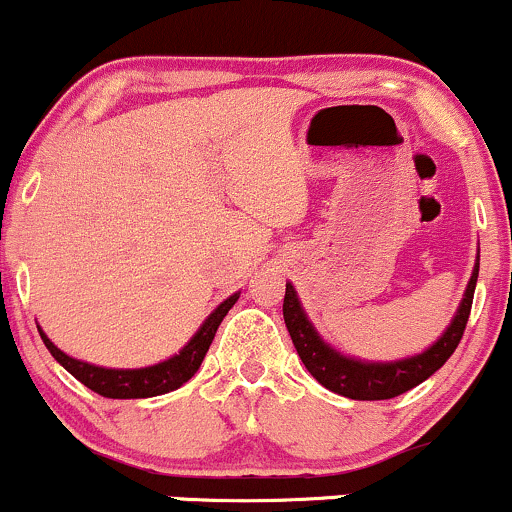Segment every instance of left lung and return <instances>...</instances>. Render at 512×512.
Segmentation results:
<instances>
[{"mask_svg":"<svg viewBox=\"0 0 512 512\" xmlns=\"http://www.w3.org/2000/svg\"><path fill=\"white\" fill-rule=\"evenodd\" d=\"M477 276L479 264L474 267L472 279H469L460 310H457L455 320L450 322V327L445 330L443 337H440L431 349L424 351V354L404 358V361L361 363L354 361V358L337 354V351L330 349V346L317 337V332L308 322V317H305L291 284H286L284 296L286 330L291 334L293 346H296L303 366L308 368V373L313 375L317 383L325 385L327 390L349 399H363V402H370V399H392L397 395H404L411 387L421 385L426 378H431V375L452 356V351L457 349V344H460L464 334V327H467L469 313H472Z\"/></svg>","mask_w":512,"mask_h":512,"instance_id":"1","label":"left lung"}]
</instances>
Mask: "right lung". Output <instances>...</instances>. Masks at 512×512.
Instances as JSON below:
<instances>
[{
    "instance_id": "right-lung-1",
    "label": "right lung",
    "mask_w": 512,
    "mask_h": 512,
    "mask_svg": "<svg viewBox=\"0 0 512 512\" xmlns=\"http://www.w3.org/2000/svg\"><path fill=\"white\" fill-rule=\"evenodd\" d=\"M238 301V293H233L231 298H226L219 308L207 317L199 332L190 339V344L180 351L178 356L168 358V361L158 363L151 368H139V370H110V368H98L91 363L76 361V358L67 356L64 351L57 349L55 344L45 337V332L40 330L45 346L57 363H62L64 370L74 375L79 383H84L88 390L98 392V395L110 397V399H142V397H156L166 395L170 390H178L180 385H185L192 375L197 373V368L202 366L204 356H207L211 339H214L216 330H219L221 320L226 317L228 310L233 308V303Z\"/></svg>"
}]
</instances>
